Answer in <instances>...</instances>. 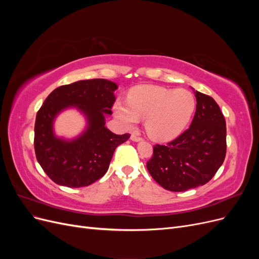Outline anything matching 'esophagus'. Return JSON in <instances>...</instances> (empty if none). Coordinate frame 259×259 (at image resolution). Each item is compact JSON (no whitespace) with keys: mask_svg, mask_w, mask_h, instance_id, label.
<instances>
[{"mask_svg":"<svg viewBox=\"0 0 259 259\" xmlns=\"http://www.w3.org/2000/svg\"><path fill=\"white\" fill-rule=\"evenodd\" d=\"M131 139L133 140V142H140V140H142V137H139L138 135H135V134H132Z\"/></svg>","mask_w":259,"mask_h":259,"instance_id":"34e87169","label":"esophagus"}]
</instances>
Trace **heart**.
Segmentation results:
<instances>
[{
  "label": "heart",
  "mask_w": 259,
  "mask_h": 259,
  "mask_svg": "<svg viewBox=\"0 0 259 259\" xmlns=\"http://www.w3.org/2000/svg\"><path fill=\"white\" fill-rule=\"evenodd\" d=\"M113 108L124 126L132 128L145 119L148 135L165 142L182 134L189 124L195 110V98L185 89L140 85L130 91L127 101L117 100Z\"/></svg>",
  "instance_id": "b5f03b06"
}]
</instances>
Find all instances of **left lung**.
<instances>
[{
    "label": "left lung",
    "mask_w": 259,
    "mask_h": 259,
    "mask_svg": "<svg viewBox=\"0 0 259 259\" xmlns=\"http://www.w3.org/2000/svg\"><path fill=\"white\" fill-rule=\"evenodd\" d=\"M190 127L173 142L153 147L147 168L164 189L180 192L205 185L226 156V121L216 101L198 91Z\"/></svg>",
    "instance_id": "8db88e82"
}]
</instances>
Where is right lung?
Returning <instances> with one entry per match:
<instances>
[{
    "label": "right lung",
    "instance_id": "1",
    "mask_svg": "<svg viewBox=\"0 0 259 259\" xmlns=\"http://www.w3.org/2000/svg\"><path fill=\"white\" fill-rule=\"evenodd\" d=\"M117 85L105 79L82 80L54 90L37 111L34 125L36 160L54 183L69 188L89 186L103 177L115 148L130 134L116 135L106 126ZM69 107L87 119V128L77 138L65 140L53 133V121Z\"/></svg>",
    "mask_w": 259,
    "mask_h": 259
}]
</instances>
